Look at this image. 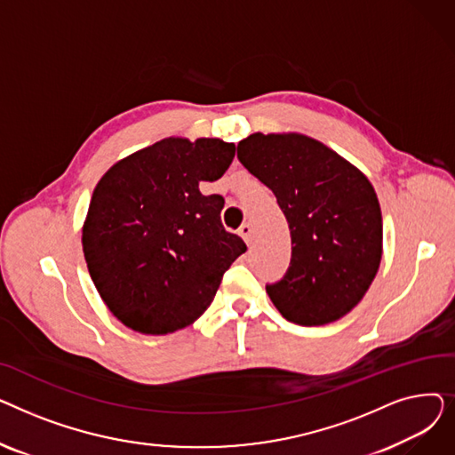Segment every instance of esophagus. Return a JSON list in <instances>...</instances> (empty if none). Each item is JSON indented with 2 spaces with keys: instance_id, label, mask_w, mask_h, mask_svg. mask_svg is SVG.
Wrapping results in <instances>:
<instances>
[{
  "instance_id": "1",
  "label": "esophagus",
  "mask_w": 455,
  "mask_h": 455,
  "mask_svg": "<svg viewBox=\"0 0 455 455\" xmlns=\"http://www.w3.org/2000/svg\"><path fill=\"white\" fill-rule=\"evenodd\" d=\"M237 234H240V235L243 237V242H245L247 245L251 243V237H252V228H251V225H249V223L242 225V227H240V230H237Z\"/></svg>"
}]
</instances>
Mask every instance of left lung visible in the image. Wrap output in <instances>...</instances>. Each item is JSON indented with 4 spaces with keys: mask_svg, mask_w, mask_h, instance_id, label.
<instances>
[{
    "mask_svg": "<svg viewBox=\"0 0 455 455\" xmlns=\"http://www.w3.org/2000/svg\"><path fill=\"white\" fill-rule=\"evenodd\" d=\"M237 158L273 191L290 225V269L266 288L282 317L302 326L345 317L381 259V210L369 179L299 132H254L237 143Z\"/></svg>",
    "mask_w": 455,
    "mask_h": 455,
    "instance_id": "obj_1",
    "label": "left lung"
}]
</instances>
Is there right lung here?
Returning <instances> with one entry per match:
<instances>
[{"label":"right lung","instance_id":"1","mask_svg":"<svg viewBox=\"0 0 455 455\" xmlns=\"http://www.w3.org/2000/svg\"><path fill=\"white\" fill-rule=\"evenodd\" d=\"M234 153L220 138H164L95 186L83 252L95 290L131 330L164 336L194 324L247 251L221 225L225 199L199 191L201 180L223 177Z\"/></svg>","mask_w":455,"mask_h":455}]
</instances>
